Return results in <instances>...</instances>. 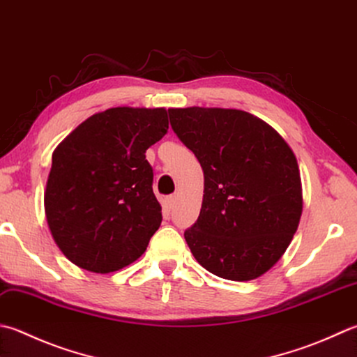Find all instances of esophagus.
<instances>
[{
    "label": "esophagus",
    "instance_id": "obj_1",
    "mask_svg": "<svg viewBox=\"0 0 357 357\" xmlns=\"http://www.w3.org/2000/svg\"><path fill=\"white\" fill-rule=\"evenodd\" d=\"M165 204H167V207H169V208H173L174 204H176V195H170V197H167Z\"/></svg>",
    "mask_w": 357,
    "mask_h": 357
}]
</instances>
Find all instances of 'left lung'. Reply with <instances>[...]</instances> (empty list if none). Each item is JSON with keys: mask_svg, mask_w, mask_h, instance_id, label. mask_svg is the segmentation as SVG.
I'll return each instance as SVG.
<instances>
[{"mask_svg": "<svg viewBox=\"0 0 357 357\" xmlns=\"http://www.w3.org/2000/svg\"><path fill=\"white\" fill-rule=\"evenodd\" d=\"M169 116L204 172L201 212L184 232L193 257L227 280L263 275L288 249L302 215L294 153L246 111L192 107Z\"/></svg>", "mask_w": 357, "mask_h": 357, "instance_id": "1", "label": "left lung"}]
</instances>
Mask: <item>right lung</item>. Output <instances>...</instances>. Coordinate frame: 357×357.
I'll list each match as a JSON object with an SVG mask.
<instances>
[{
    "instance_id": "obj_1",
    "label": "right lung",
    "mask_w": 357,
    "mask_h": 357,
    "mask_svg": "<svg viewBox=\"0 0 357 357\" xmlns=\"http://www.w3.org/2000/svg\"><path fill=\"white\" fill-rule=\"evenodd\" d=\"M169 130L164 108H109L80 123L52 155L45 211L69 261L108 274L141 257L160 226L149 146Z\"/></svg>"
}]
</instances>
